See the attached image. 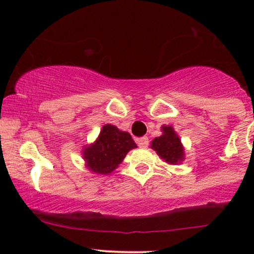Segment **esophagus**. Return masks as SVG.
<instances>
[{"mask_svg":"<svg viewBox=\"0 0 254 254\" xmlns=\"http://www.w3.org/2000/svg\"><path fill=\"white\" fill-rule=\"evenodd\" d=\"M136 142L139 148H147L148 144H149V139H148V137H141V138H137Z\"/></svg>","mask_w":254,"mask_h":254,"instance_id":"1","label":"esophagus"}]
</instances>
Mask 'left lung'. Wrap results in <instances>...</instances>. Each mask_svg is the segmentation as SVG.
Here are the masks:
<instances>
[{"label": "left lung", "instance_id": "1", "mask_svg": "<svg viewBox=\"0 0 254 254\" xmlns=\"http://www.w3.org/2000/svg\"><path fill=\"white\" fill-rule=\"evenodd\" d=\"M162 135L151 141L150 148L168 165L182 164L185 160V148L172 125H162Z\"/></svg>", "mask_w": 254, "mask_h": 254}]
</instances>
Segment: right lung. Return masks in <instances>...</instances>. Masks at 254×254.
Here are the masks:
<instances>
[{
    "instance_id": "right-lung-1",
    "label": "right lung",
    "mask_w": 254,
    "mask_h": 254,
    "mask_svg": "<svg viewBox=\"0 0 254 254\" xmlns=\"http://www.w3.org/2000/svg\"><path fill=\"white\" fill-rule=\"evenodd\" d=\"M137 145L132 137L127 131L119 130L112 124H105L93 143L82 148V157L86 166L92 173H112L127 154Z\"/></svg>"
}]
</instances>
